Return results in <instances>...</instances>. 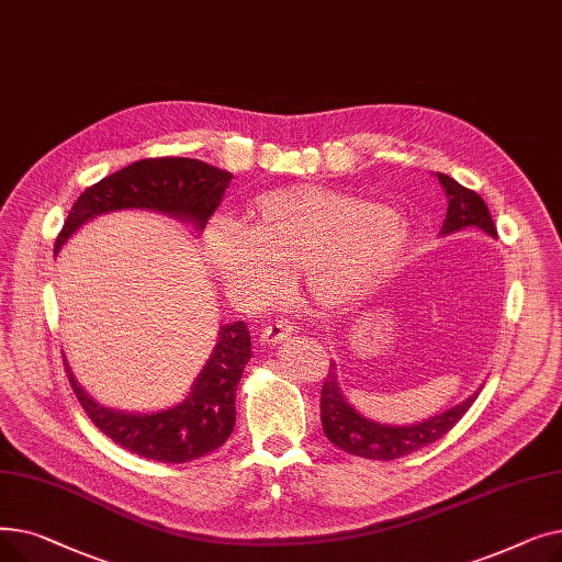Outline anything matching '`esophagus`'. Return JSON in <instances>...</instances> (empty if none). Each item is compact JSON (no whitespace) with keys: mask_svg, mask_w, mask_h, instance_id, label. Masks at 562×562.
Instances as JSON below:
<instances>
[{"mask_svg":"<svg viewBox=\"0 0 562 562\" xmlns=\"http://www.w3.org/2000/svg\"><path fill=\"white\" fill-rule=\"evenodd\" d=\"M293 333V326H289V323L284 321H278V323H269L259 335V344L261 346H271V344H282L284 339H289V335Z\"/></svg>","mask_w":562,"mask_h":562,"instance_id":"34e87169","label":"esophagus"}]
</instances>
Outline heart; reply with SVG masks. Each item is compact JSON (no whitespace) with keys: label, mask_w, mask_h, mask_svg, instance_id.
<instances>
[{"label":"heart","mask_w":562,"mask_h":562,"mask_svg":"<svg viewBox=\"0 0 562 562\" xmlns=\"http://www.w3.org/2000/svg\"><path fill=\"white\" fill-rule=\"evenodd\" d=\"M248 221L218 216L204 234L218 278L244 305L271 303L284 273L314 305L346 303L385 276L409 241L385 204L318 184L259 193Z\"/></svg>","instance_id":"obj_1"}]
</instances>
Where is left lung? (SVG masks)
<instances>
[{
  "label": "left lung",
  "instance_id": "1",
  "mask_svg": "<svg viewBox=\"0 0 562 562\" xmlns=\"http://www.w3.org/2000/svg\"><path fill=\"white\" fill-rule=\"evenodd\" d=\"M437 177L449 195V210L445 225H441V234H451L462 227H479L496 236V227L485 200L476 191L458 184L453 177L445 172H437ZM476 396L479 394L469 396L464 403L422 424L382 426L364 419L346 403L339 392L335 367H330L321 385V424L323 432H326L333 445L350 456L369 460H396L432 445L439 437H445L464 417V412L476 401Z\"/></svg>",
  "mask_w": 562,
  "mask_h": 562
}]
</instances>
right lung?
I'll use <instances>...</instances> for the list:
<instances>
[{
  "mask_svg": "<svg viewBox=\"0 0 562 562\" xmlns=\"http://www.w3.org/2000/svg\"><path fill=\"white\" fill-rule=\"evenodd\" d=\"M232 172L187 157L140 159L88 187L58 232L54 252L88 218L115 210H155L206 225L229 187ZM250 360V333L244 321L223 326L210 362L198 375L189 398L153 415H127L98 405L70 373L83 412L117 447L157 462H189L223 447L234 430L236 387Z\"/></svg>",
  "mask_w": 562,
  "mask_h": 562,
  "instance_id": "add662e5",
  "label": "right lung"
}]
</instances>
